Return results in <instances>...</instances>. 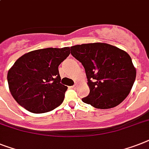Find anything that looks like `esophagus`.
Returning <instances> with one entry per match:
<instances>
[{
  "label": "esophagus",
  "instance_id": "1",
  "mask_svg": "<svg viewBox=\"0 0 149 149\" xmlns=\"http://www.w3.org/2000/svg\"><path fill=\"white\" fill-rule=\"evenodd\" d=\"M77 86H78V84H77V83H76V84H74V85L72 86V89H77Z\"/></svg>",
  "mask_w": 149,
  "mask_h": 149
}]
</instances>
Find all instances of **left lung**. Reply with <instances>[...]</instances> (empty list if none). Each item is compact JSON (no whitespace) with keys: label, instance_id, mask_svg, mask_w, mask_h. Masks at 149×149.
<instances>
[{"label":"left lung","instance_id":"1","mask_svg":"<svg viewBox=\"0 0 149 149\" xmlns=\"http://www.w3.org/2000/svg\"><path fill=\"white\" fill-rule=\"evenodd\" d=\"M71 54L85 69L89 94L83 102L97 109L113 108L127 97L136 77L130 56L108 43L71 47Z\"/></svg>","mask_w":149,"mask_h":149}]
</instances>
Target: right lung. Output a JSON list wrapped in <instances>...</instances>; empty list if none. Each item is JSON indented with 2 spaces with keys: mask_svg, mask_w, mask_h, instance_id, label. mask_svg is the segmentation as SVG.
Instances as JSON below:
<instances>
[{
  "mask_svg": "<svg viewBox=\"0 0 149 149\" xmlns=\"http://www.w3.org/2000/svg\"><path fill=\"white\" fill-rule=\"evenodd\" d=\"M70 54V47L46 48L19 58L8 73L10 92L17 103L33 113L60 106L67 86L60 83L58 67Z\"/></svg>",
  "mask_w": 149,
  "mask_h": 149,
  "instance_id": "add662e5",
  "label": "right lung"
}]
</instances>
